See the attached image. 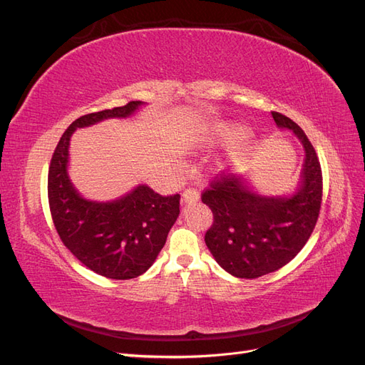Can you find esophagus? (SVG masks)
<instances>
[{
	"mask_svg": "<svg viewBox=\"0 0 365 365\" xmlns=\"http://www.w3.org/2000/svg\"><path fill=\"white\" fill-rule=\"evenodd\" d=\"M182 201H184L185 204L197 202V201H200V193H197L195 189H187V190L182 193Z\"/></svg>",
	"mask_w": 365,
	"mask_h": 365,
	"instance_id": "34e87169",
	"label": "esophagus"
}]
</instances>
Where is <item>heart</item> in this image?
I'll return each mask as SVG.
<instances>
[{
    "mask_svg": "<svg viewBox=\"0 0 365 365\" xmlns=\"http://www.w3.org/2000/svg\"><path fill=\"white\" fill-rule=\"evenodd\" d=\"M245 135H247V130L242 126L212 123V125L205 126L200 132V135H197V143H200V145H202V146L216 145V143L244 138ZM219 169H224V164H219Z\"/></svg>",
    "mask_w": 365,
    "mask_h": 365,
    "instance_id": "1",
    "label": "heart"
}]
</instances>
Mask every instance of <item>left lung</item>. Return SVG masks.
Returning <instances> with one entry per match:
<instances>
[{
    "label": "left lung",
    "instance_id": "left-lung-1",
    "mask_svg": "<svg viewBox=\"0 0 365 365\" xmlns=\"http://www.w3.org/2000/svg\"><path fill=\"white\" fill-rule=\"evenodd\" d=\"M272 118L303 146L297 189L283 196L260 195L248 176L222 173L202 193L213 212L205 245L220 268L239 279H257L289 263L311 237L322 207L323 176L314 146L289 117L272 113Z\"/></svg>",
    "mask_w": 365,
    "mask_h": 365
}]
</instances>
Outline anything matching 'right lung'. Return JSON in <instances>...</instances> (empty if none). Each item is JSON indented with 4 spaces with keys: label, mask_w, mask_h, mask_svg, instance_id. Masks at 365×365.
Instances as JSON below:
<instances>
[{
    "label": "right lung",
    "mask_w": 365,
    "mask_h": 365,
    "mask_svg": "<svg viewBox=\"0 0 365 365\" xmlns=\"http://www.w3.org/2000/svg\"><path fill=\"white\" fill-rule=\"evenodd\" d=\"M145 102L82 115L61 137L48 169V202L63 245L86 268L114 280L145 274L158 257L180 216V195L161 196L138 184L113 201H91L76 190L68 176L70 140L76 129L108 118H128Z\"/></svg>",
    "instance_id": "1"
}]
</instances>
